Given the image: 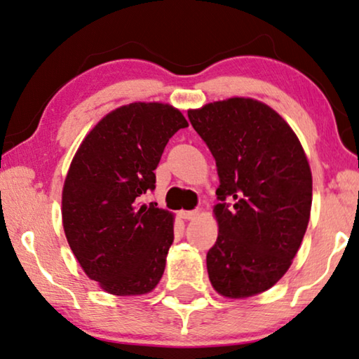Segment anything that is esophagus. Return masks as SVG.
<instances>
[{"label": "esophagus", "instance_id": "1", "mask_svg": "<svg viewBox=\"0 0 359 359\" xmlns=\"http://www.w3.org/2000/svg\"><path fill=\"white\" fill-rule=\"evenodd\" d=\"M179 216L185 221H190V219H195L198 216V211H179Z\"/></svg>", "mask_w": 359, "mask_h": 359}]
</instances>
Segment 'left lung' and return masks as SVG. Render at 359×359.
<instances>
[{
    "instance_id": "1",
    "label": "left lung",
    "mask_w": 359,
    "mask_h": 359,
    "mask_svg": "<svg viewBox=\"0 0 359 359\" xmlns=\"http://www.w3.org/2000/svg\"><path fill=\"white\" fill-rule=\"evenodd\" d=\"M216 159L212 214L219 233L206 255L219 295L243 299L279 282L306 232L313 175L297 133L271 106L233 96L189 109ZM229 199L231 203H226Z\"/></svg>"
}]
</instances>
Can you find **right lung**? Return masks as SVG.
Masks as SVG:
<instances>
[{
  "instance_id": "add662e5",
  "label": "right lung",
  "mask_w": 359,
  "mask_h": 359,
  "mask_svg": "<svg viewBox=\"0 0 359 359\" xmlns=\"http://www.w3.org/2000/svg\"><path fill=\"white\" fill-rule=\"evenodd\" d=\"M184 114L168 103L124 104L87 133L62 187V227L90 279L117 297L149 293L164 274L174 214L140 196Z\"/></svg>"
}]
</instances>
